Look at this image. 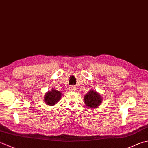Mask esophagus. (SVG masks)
<instances>
[{
	"label": "esophagus",
	"instance_id": "1",
	"mask_svg": "<svg viewBox=\"0 0 148 148\" xmlns=\"http://www.w3.org/2000/svg\"><path fill=\"white\" fill-rule=\"evenodd\" d=\"M69 90H70V91H71V92H74V91L76 90V87H75L74 86H71L70 88H69Z\"/></svg>",
	"mask_w": 148,
	"mask_h": 148
}]
</instances>
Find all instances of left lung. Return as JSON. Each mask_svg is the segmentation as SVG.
I'll return each mask as SVG.
<instances>
[{
    "label": "left lung",
    "mask_w": 148,
    "mask_h": 148,
    "mask_svg": "<svg viewBox=\"0 0 148 148\" xmlns=\"http://www.w3.org/2000/svg\"><path fill=\"white\" fill-rule=\"evenodd\" d=\"M102 100L100 94L93 90H90L84 97L85 104L89 108H97L101 105Z\"/></svg>",
    "instance_id": "obj_1"
}]
</instances>
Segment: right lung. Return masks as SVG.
Wrapping results in <instances>:
<instances>
[{"mask_svg": "<svg viewBox=\"0 0 148 148\" xmlns=\"http://www.w3.org/2000/svg\"><path fill=\"white\" fill-rule=\"evenodd\" d=\"M62 97V93L54 88H52L51 91H48L45 94L44 101L45 104L49 106H53L58 102Z\"/></svg>", "mask_w": 148, "mask_h": 148, "instance_id": "add662e5", "label": "right lung"}]
</instances>
